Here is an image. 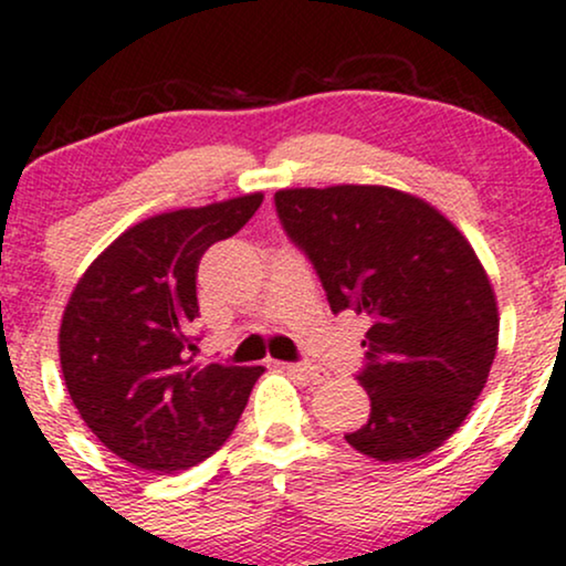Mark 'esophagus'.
<instances>
[{
	"instance_id": "obj_1",
	"label": "esophagus",
	"mask_w": 566,
	"mask_h": 566,
	"mask_svg": "<svg viewBox=\"0 0 566 566\" xmlns=\"http://www.w3.org/2000/svg\"><path fill=\"white\" fill-rule=\"evenodd\" d=\"M284 369H287V373H292V375H297V378H305V380H311V382H322L324 380V373L319 367H311V365H301V361H284L282 365Z\"/></svg>"
}]
</instances>
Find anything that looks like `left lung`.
Masks as SVG:
<instances>
[{
  "label": "left lung",
  "instance_id": "left-lung-1",
  "mask_svg": "<svg viewBox=\"0 0 566 566\" xmlns=\"http://www.w3.org/2000/svg\"><path fill=\"white\" fill-rule=\"evenodd\" d=\"M274 201L329 308L373 319L359 375L369 418L346 441L382 463L433 452L469 418L497 350V297L469 239L388 186L282 188Z\"/></svg>",
  "mask_w": 566,
  "mask_h": 566
}]
</instances>
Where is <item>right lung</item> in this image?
Listing matches in <instances>:
<instances>
[{"label": "right lung", "mask_w": 566, "mask_h": 566, "mask_svg": "<svg viewBox=\"0 0 566 566\" xmlns=\"http://www.w3.org/2000/svg\"><path fill=\"white\" fill-rule=\"evenodd\" d=\"M263 193L129 226L80 276L57 354L69 396L106 450L151 473L210 458L231 437L263 367L193 365L197 269L255 216Z\"/></svg>", "instance_id": "right-lung-1"}]
</instances>
